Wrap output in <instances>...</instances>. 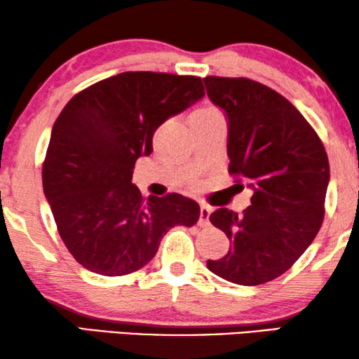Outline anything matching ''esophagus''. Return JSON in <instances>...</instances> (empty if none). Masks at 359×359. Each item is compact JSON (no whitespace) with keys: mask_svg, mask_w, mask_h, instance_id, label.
<instances>
[{"mask_svg":"<svg viewBox=\"0 0 359 359\" xmlns=\"http://www.w3.org/2000/svg\"><path fill=\"white\" fill-rule=\"evenodd\" d=\"M210 213H211V208L208 205H201V218H198V224L202 227L210 224Z\"/></svg>","mask_w":359,"mask_h":359,"instance_id":"34e87169","label":"esophagus"}]
</instances>
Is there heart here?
Segmentation results:
<instances>
[{
  "mask_svg": "<svg viewBox=\"0 0 359 359\" xmlns=\"http://www.w3.org/2000/svg\"><path fill=\"white\" fill-rule=\"evenodd\" d=\"M205 111H211V109H205ZM202 113H203V111H202Z\"/></svg>",
  "mask_w": 359,
  "mask_h": 359,
  "instance_id": "obj_1",
  "label": "heart"
}]
</instances>
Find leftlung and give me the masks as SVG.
Masks as SVG:
<instances>
[{"instance_id": "8db88e82", "label": "left lung", "mask_w": 359, "mask_h": 359, "mask_svg": "<svg viewBox=\"0 0 359 359\" xmlns=\"http://www.w3.org/2000/svg\"><path fill=\"white\" fill-rule=\"evenodd\" d=\"M227 116L229 173L252 189L242 215L219 208L211 224L231 240L227 255L207 261L231 283L256 286L285 273L318 233L329 184L327 154L294 104L246 78L203 79Z\"/></svg>"}]
</instances>
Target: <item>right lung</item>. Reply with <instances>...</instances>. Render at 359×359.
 Returning a JSON list of instances; mask_svg holds the SVG:
<instances>
[{"label": "right lung", "instance_id": "add662e5", "mask_svg": "<svg viewBox=\"0 0 359 359\" xmlns=\"http://www.w3.org/2000/svg\"><path fill=\"white\" fill-rule=\"evenodd\" d=\"M205 95L197 76L127 72L69 100L52 127L43 187L58 233L82 267L104 277L137 272L163 235L191 227L201 207L181 194L144 198L132 183L154 132Z\"/></svg>", "mask_w": 359, "mask_h": 359}]
</instances>
